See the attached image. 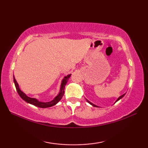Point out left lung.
<instances>
[{
	"mask_svg": "<svg viewBox=\"0 0 148 148\" xmlns=\"http://www.w3.org/2000/svg\"><path fill=\"white\" fill-rule=\"evenodd\" d=\"M125 94H126V93H124V94H123V95H121L120 97H119V98H118V99L117 100H116V101L115 102V103H116V102H118L119 100H120L121 99H122V98H123V97L125 96ZM86 100H87V102H88V103H90V104H91V105H92V106H94V107H98V106H96V105H95V104H93V103H92V102H90L89 101V100H88L87 99H86Z\"/></svg>",
	"mask_w": 148,
	"mask_h": 148,
	"instance_id": "1",
	"label": "left lung"
}]
</instances>
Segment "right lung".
<instances>
[{
  "label": "right lung",
  "mask_w": 148,
  "mask_h": 148,
  "mask_svg": "<svg viewBox=\"0 0 148 148\" xmlns=\"http://www.w3.org/2000/svg\"><path fill=\"white\" fill-rule=\"evenodd\" d=\"M71 74H69L67 76H65L64 79L62 81V84H61V86H60V92L58 94V95L56 96L55 98L52 100L51 101L48 102H39L38 100H37L36 99L34 98H30V97H28L25 95V93H24L23 92H21V90L19 88V85L17 83V81H16L14 76H13V80H14V83L15 84V87L16 89V91L18 92V93L19 94V95L20 96L21 98L23 99L25 101L27 102V103H31L35 106L39 107V108H49V107H51L55 106L56 104L62 98L63 95H64V89H65V86L67 84V81L69 79V77H71Z\"/></svg>",
  "instance_id": "1"
}]
</instances>
